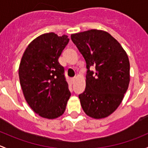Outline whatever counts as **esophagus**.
Returning <instances> with one entry per match:
<instances>
[{"mask_svg":"<svg viewBox=\"0 0 148 148\" xmlns=\"http://www.w3.org/2000/svg\"><path fill=\"white\" fill-rule=\"evenodd\" d=\"M71 81H72V83H74L75 81V78H73L72 80H71Z\"/></svg>","mask_w":148,"mask_h":148,"instance_id":"obj_1","label":"esophagus"}]
</instances>
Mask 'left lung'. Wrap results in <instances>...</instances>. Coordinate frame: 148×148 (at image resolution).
Here are the masks:
<instances>
[{"mask_svg": "<svg viewBox=\"0 0 148 148\" xmlns=\"http://www.w3.org/2000/svg\"><path fill=\"white\" fill-rule=\"evenodd\" d=\"M88 69L85 91L79 95L82 108L95 119L109 116L121 103L130 83V62L116 39L104 30L71 35ZM94 66V73L89 68Z\"/></svg>", "mask_w": 148, "mask_h": 148, "instance_id": "left-lung-1", "label": "left lung"}]
</instances>
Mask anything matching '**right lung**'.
Listing matches in <instances>:
<instances>
[{"label": "right lung", "mask_w": 148, "mask_h": 148, "mask_svg": "<svg viewBox=\"0 0 148 148\" xmlns=\"http://www.w3.org/2000/svg\"><path fill=\"white\" fill-rule=\"evenodd\" d=\"M68 42L65 35L45 33L29 44L21 58L18 75L24 97L42 118L55 119L63 115L71 97L64 68L58 62Z\"/></svg>", "instance_id": "obj_1"}]
</instances>
